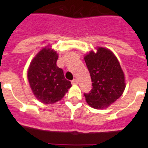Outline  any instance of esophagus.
Instances as JSON below:
<instances>
[{"label": "esophagus", "instance_id": "esophagus-1", "mask_svg": "<svg viewBox=\"0 0 148 148\" xmlns=\"http://www.w3.org/2000/svg\"><path fill=\"white\" fill-rule=\"evenodd\" d=\"M71 83L72 84H78V81H77V79H74V80L71 81Z\"/></svg>", "mask_w": 148, "mask_h": 148}]
</instances>
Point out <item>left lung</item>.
I'll list each match as a JSON object with an SVG mask.
<instances>
[{
    "instance_id": "8db88e82",
    "label": "left lung",
    "mask_w": 148,
    "mask_h": 148,
    "mask_svg": "<svg viewBox=\"0 0 148 148\" xmlns=\"http://www.w3.org/2000/svg\"><path fill=\"white\" fill-rule=\"evenodd\" d=\"M90 72L92 89L84 94L86 101L95 109L108 108L122 95L125 89L124 72L116 56L110 50L98 47L84 57Z\"/></svg>"
}]
</instances>
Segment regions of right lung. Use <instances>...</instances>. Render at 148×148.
Returning a JSON list of instances; mask_svg holds the SVG:
<instances>
[{"instance_id": "right-lung-1", "label": "right lung", "mask_w": 148, "mask_h": 148, "mask_svg": "<svg viewBox=\"0 0 148 148\" xmlns=\"http://www.w3.org/2000/svg\"><path fill=\"white\" fill-rule=\"evenodd\" d=\"M58 54L45 47L34 57L27 71V78L34 95L44 103H53L63 98L71 87L61 68L57 66Z\"/></svg>"}]
</instances>
